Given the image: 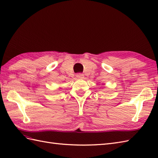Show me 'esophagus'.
Segmentation results:
<instances>
[{
	"instance_id": "34e87169",
	"label": "esophagus",
	"mask_w": 158,
	"mask_h": 158,
	"mask_svg": "<svg viewBox=\"0 0 158 158\" xmlns=\"http://www.w3.org/2000/svg\"><path fill=\"white\" fill-rule=\"evenodd\" d=\"M76 77H77L78 79H83V78H84V75H83V74H82V73H78V74H77Z\"/></svg>"
}]
</instances>
